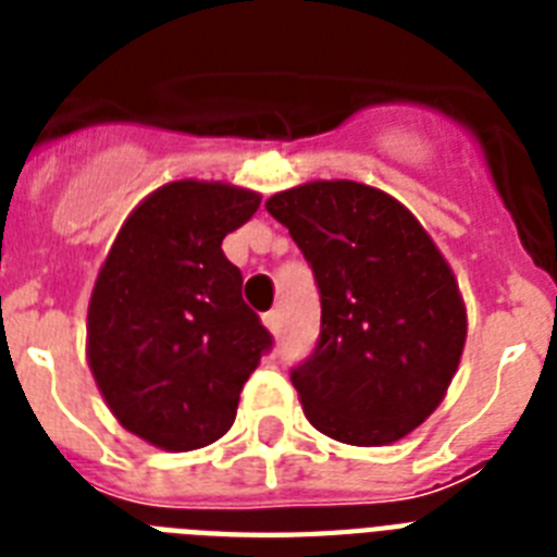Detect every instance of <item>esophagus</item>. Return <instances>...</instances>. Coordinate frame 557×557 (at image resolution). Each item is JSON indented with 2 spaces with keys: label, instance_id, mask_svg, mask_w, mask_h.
I'll use <instances>...</instances> for the list:
<instances>
[{
  "label": "esophagus",
  "instance_id": "1",
  "mask_svg": "<svg viewBox=\"0 0 557 557\" xmlns=\"http://www.w3.org/2000/svg\"><path fill=\"white\" fill-rule=\"evenodd\" d=\"M262 321H265V326H269V330L274 332V335H277V332L283 330V318H280V312H269V314H265V318H262Z\"/></svg>",
  "mask_w": 557,
  "mask_h": 557
}]
</instances>
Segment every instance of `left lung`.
I'll use <instances>...</instances> for the list:
<instances>
[{
  "label": "left lung",
  "mask_w": 557,
  "mask_h": 557,
  "mask_svg": "<svg viewBox=\"0 0 557 557\" xmlns=\"http://www.w3.org/2000/svg\"><path fill=\"white\" fill-rule=\"evenodd\" d=\"M265 210L321 288V338L292 370L306 419L347 445L398 442L440 407L466 347L448 260L401 201L361 182H309Z\"/></svg>",
  "instance_id": "8db88e82"
}]
</instances>
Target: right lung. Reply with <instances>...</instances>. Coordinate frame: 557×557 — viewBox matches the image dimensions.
Segmentation results:
<instances>
[{
    "label": "right lung",
    "mask_w": 557,
    "mask_h": 557,
    "mask_svg": "<svg viewBox=\"0 0 557 557\" xmlns=\"http://www.w3.org/2000/svg\"><path fill=\"white\" fill-rule=\"evenodd\" d=\"M257 208L260 193L245 187L170 182L126 216L100 265L86 318L91 375L117 422L156 448L225 436L271 347L222 251Z\"/></svg>",
    "instance_id": "right-lung-1"
}]
</instances>
